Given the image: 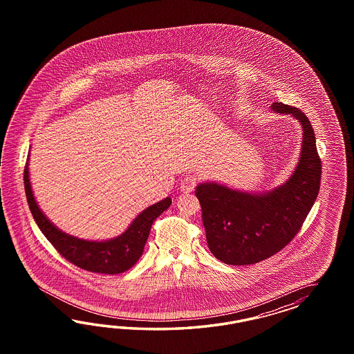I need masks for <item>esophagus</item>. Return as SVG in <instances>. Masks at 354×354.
Masks as SVG:
<instances>
[{"instance_id": "1", "label": "esophagus", "mask_w": 354, "mask_h": 354, "mask_svg": "<svg viewBox=\"0 0 354 354\" xmlns=\"http://www.w3.org/2000/svg\"><path fill=\"white\" fill-rule=\"evenodd\" d=\"M196 184H197V178L193 176V175H187L182 180L180 189H182L184 193L192 192L193 189H194V187H196Z\"/></svg>"}]
</instances>
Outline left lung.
Returning <instances> with one entry per match:
<instances>
[{"label":"left lung","mask_w":354,"mask_h":354,"mask_svg":"<svg viewBox=\"0 0 354 354\" xmlns=\"http://www.w3.org/2000/svg\"><path fill=\"white\" fill-rule=\"evenodd\" d=\"M271 110L300 122V157L290 178L265 192L216 182L200 183L196 188L207 247L227 265H253L278 253L299 232L319 192L321 160L309 119L281 102H274Z\"/></svg>","instance_id":"8db88e82"}]
</instances>
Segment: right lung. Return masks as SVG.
Wrapping results in <instances>:
<instances>
[{
  "label": "right lung",
  "mask_w": 354,
  "mask_h": 354,
  "mask_svg": "<svg viewBox=\"0 0 354 354\" xmlns=\"http://www.w3.org/2000/svg\"><path fill=\"white\" fill-rule=\"evenodd\" d=\"M30 154L24 169V189L33 219L44 236L67 261L75 266L98 274H120L132 268L141 257L153 221L167 210L171 198L166 197L144 209L124 232L107 240H86L66 234L44 214L33 196L30 180Z\"/></svg>",
  "instance_id": "add662e5"
}]
</instances>
